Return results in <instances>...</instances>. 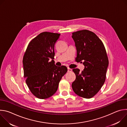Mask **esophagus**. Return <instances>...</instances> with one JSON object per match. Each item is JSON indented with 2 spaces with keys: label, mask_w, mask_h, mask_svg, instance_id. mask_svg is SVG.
<instances>
[{
  "label": "esophagus",
  "mask_w": 127,
  "mask_h": 127,
  "mask_svg": "<svg viewBox=\"0 0 127 127\" xmlns=\"http://www.w3.org/2000/svg\"><path fill=\"white\" fill-rule=\"evenodd\" d=\"M72 71V70L71 69H70V68H68V70H67L68 72H71Z\"/></svg>",
  "instance_id": "1"
}]
</instances>
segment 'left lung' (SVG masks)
Instances as JSON below:
<instances>
[{"instance_id":"8db88e82","label":"left lung","mask_w":127,"mask_h":127,"mask_svg":"<svg viewBox=\"0 0 127 127\" xmlns=\"http://www.w3.org/2000/svg\"><path fill=\"white\" fill-rule=\"evenodd\" d=\"M77 50L76 61L85 68L80 72L73 69L76 79L72 84L74 92L85 98L94 97L103 85L108 65L104 46L95 33L87 30L72 33Z\"/></svg>"}]
</instances>
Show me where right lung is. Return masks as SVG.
<instances>
[{"instance_id": "add662e5", "label": "right lung", "mask_w": 127, "mask_h": 127, "mask_svg": "<svg viewBox=\"0 0 127 127\" xmlns=\"http://www.w3.org/2000/svg\"><path fill=\"white\" fill-rule=\"evenodd\" d=\"M60 34L45 32L29 44L23 57L24 77L31 92L40 99L52 96L67 72L65 66L54 64V47Z\"/></svg>"}]
</instances>
